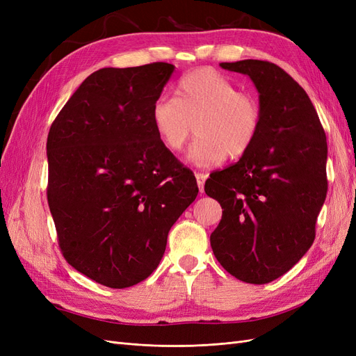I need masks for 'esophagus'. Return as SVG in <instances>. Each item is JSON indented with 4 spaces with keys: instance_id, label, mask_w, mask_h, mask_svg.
I'll return each mask as SVG.
<instances>
[{
    "instance_id": "1",
    "label": "esophagus",
    "mask_w": 356,
    "mask_h": 356,
    "mask_svg": "<svg viewBox=\"0 0 356 356\" xmlns=\"http://www.w3.org/2000/svg\"><path fill=\"white\" fill-rule=\"evenodd\" d=\"M196 179H197V186L200 193H203L204 190V181H207V175L202 174V172H196Z\"/></svg>"
}]
</instances>
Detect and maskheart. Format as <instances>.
<instances>
[{
  "label": "heart",
  "mask_w": 356,
  "mask_h": 356,
  "mask_svg": "<svg viewBox=\"0 0 356 356\" xmlns=\"http://www.w3.org/2000/svg\"><path fill=\"white\" fill-rule=\"evenodd\" d=\"M177 96H160L153 104L152 120L169 152L178 153L195 131L199 139L188 152L196 166L218 165L225 157L250 152L263 123V108L251 92L238 90L222 74L199 68L177 84Z\"/></svg>",
  "instance_id": "1"
}]
</instances>
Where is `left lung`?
Here are the masks:
<instances>
[{
	"instance_id": "left-lung-1",
	"label": "left lung",
	"mask_w": 356,
	"mask_h": 356,
	"mask_svg": "<svg viewBox=\"0 0 356 356\" xmlns=\"http://www.w3.org/2000/svg\"><path fill=\"white\" fill-rule=\"evenodd\" d=\"M220 67L254 81L263 123L250 152L204 182L224 208L211 246L230 275L261 285L286 273L315 241L328 190L327 138L307 93L281 67L257 59Z\"/></svg>"
}]
</instances>
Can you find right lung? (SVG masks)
Wrapping results in <instances>:
<instances>
[{
  "mask_svg": "<svg viewBox=\"0 0 356 356\" xmlns=\"http://www.w3.org/2000/svg\"><path fill=\"white\" fill-rule=\"evenodd\" d=\"M174 70L154 62L95 71L50 126L47 202L60 252L105 286L152 275L170 227L199 193L152 120Z\"/></svg>",
  "mask_w": 356,
  "mask_h": 356,
  "instance_id": "add662e5",
  "label": "right lung"
}]
</instances>
